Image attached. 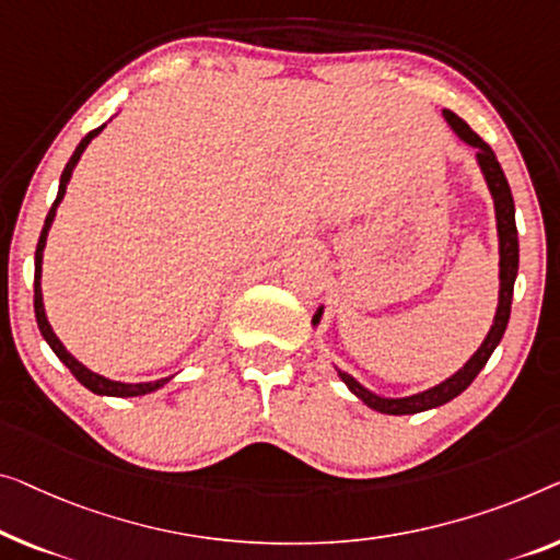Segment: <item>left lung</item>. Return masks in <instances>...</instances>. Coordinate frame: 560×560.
Returning a JSON list of instances; mask_svg holds the SVG:
<instances>
[{
  "label": "left lung",
  "instance_id": "obj_1",
  "mask_svg": "<svg viewBox=\"0 0 560 560\" xmlns=\"http://www.w3.org/2000/svg\"><path fill=\"white\" fill-rule=\"evenodd\" d=\"M445 115V120L450 122V128H453L460 140H465L467 145L478 148V163H480V171L486 175L488 180V188L490 194H493L495 200V221H498V241H500V296H498V312H495V322L493 327H490L486 341H482L478 352H475L467 364L463 366L460 372H455L453 377L440 382L438 387H430L420 392V395H412V397H399V399H389V397H380L370 392L366 387H362L360 382L354 377H349L347 372H339V377L345 385L354 392L357 397L362 399L366 407H372V410L377 412H385V415H415V412H424V410H432V407H440L450 402V399H455L460 392H465L467 387L472 385V380L478 377L482 366L488 364L490 354L495 352V347L500 345V339H503L505 327H508V319H511V302H513V283L515 277H518V229H515V203H513V194H511V186H508V178L503 168H500L498 158L493 153V148H490L486 140H482L478 132H475L470 125H467L463 118H457L455 113L450 110H442ZM319 316H322V308L314 314V324H319Z\"/></svg>",
  "mask_w": 560,
  "mask_h": 560
}]
</instances>
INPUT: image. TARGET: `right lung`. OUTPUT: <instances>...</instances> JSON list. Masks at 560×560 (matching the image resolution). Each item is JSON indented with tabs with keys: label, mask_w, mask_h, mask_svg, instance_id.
Here are the masks:
<instances>
[{
	"label": "right lung",
	"mask_w": 560,
	"mask_h": 560,
	"mask_svg": "<svg viewBox=\"0 0 560 560\" xmlns=\"http://www.w3.org/2000/svg\"><path fill=\"white\" fill-rule=\"evenodd\" d=\"M105 125H100V128L90 130L85 138L80 140V145L74 148V153L70 161H67L65 171L60 175V190H57V198L52 208H49L47 219H45V226H42V233H39V241H37V252H35V316H37V327L42 331V337H45V341L49 347H52V352L60 357V362L67 366L74 374V380L80 382V385H85L90 392H95V395H107V397H138V395H148V392H155L158 387H163L165 382H168L171 377H163V380H155V382H138V385H125V382H113L107 377H100V374L90 372L88 366H82L74 357L67 352V349L62 347V341L55 337L52 327H49L47 322V314H45V304H42V287H39V279H42V252H45V244H47V231L49 226H52L55 221V213H57V206H60V200L65 198V190H67V183H70L72 178V171L74 165H78L82 150H85L90 145V140H93L100 130H103Z\"/></svg>",
	"instance_id": "1"
}]
</instances>
